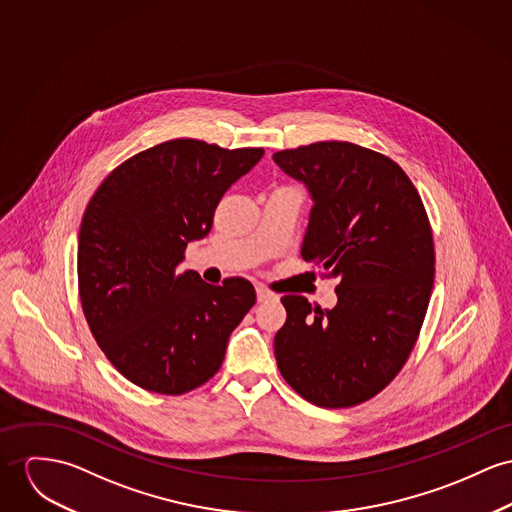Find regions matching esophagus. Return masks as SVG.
Returning <instances> with one entry per match:
<instances>
[{"label":"esophagus","mask_w":512,"mask_h":512,"mask_svg":"<svg viewBox=\"0 0 512 512\" xmlns=\"http://www.w3.org/2000/svg\"><path fill=\"white\" fill-rule=\"evenodd\" d=\"M278 296H276L273 290H269V288H265V286H257V300L259 302H269V300H276Z\"/></svg>","instance_id":"esophagus-1"}]
</instances>
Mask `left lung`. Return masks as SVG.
Here are the masks:
<instances>
[{
  "instance_id": "8db88e82",
  "label": "left lung",
  "mask_w": 512,
  "mask_h": 512,
  "mask_svg": "<svg viewBox=\"0 0 512 512\" xmlns=\"http://www.w3.org/2000/svg\"><path fill=\"white\" fill-rule=\"evenodd\" d=\"M314 200L302 259L337 278V306L282 296V378L310 403L341 409L380 394L413 351L434 282L431 224L394 159L351 142L276 152Z\"/></svg>"
}]
</instances>
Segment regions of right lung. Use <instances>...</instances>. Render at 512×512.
<instances>
[{
	"label": "right lung",
	"mask_w": 512,
	"mask_h": 512,
	"mask_svg": "<svg viewBox=\"0 0 512 512\" xmlns=\"http://www.w3.org/2000/svg\"><path fill=\"white\" fill-rule=\"evenodd\" d=\"M263 154L169 140L120 163L89 200L79 300L97 345L132 384L181 395L220 370L255 288L241 276L214 286L177 267L189 241L210 232L220 198Z\"/></svg>",
	"instance_id": "add662e5"
}]
</instances>
